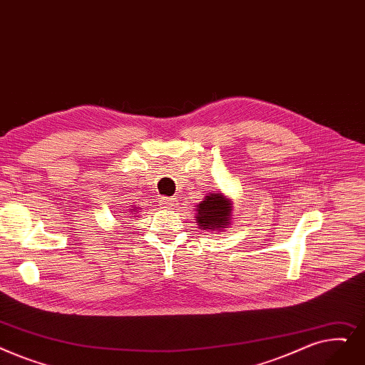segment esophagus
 Instances as JSON below:
<instances>
[{"mask_svg":"<svg viewBox=\"0 0 365 365\" xmlns=\"http://www.w3.org/2000/svg\"><path fill=\"white\" fill-rule=\"evenodd\" d=\"M174 198H171V197H164L163 200H161V202H163V205H164V209H171L173 205H174Z\"/></svg>","mask_w":365,"mask_h":365,"instance_id":"1","label":"esophagus"}]
</instances>
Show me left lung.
Wrapping results in <instances>:
<instances>
[{
    "instance_id": "1",
    "label": "left lung",
    "mask_w": 365,
    "mask_h": 365,
    "mask_svg": "<svg viewBox=\"0 0 365 365\" xmlns=\"http://www.w3.org/2000/svg\"><path fill=\"white\" fill-rule=\"evenodd\" d=\"M230 213V201L220 194H212L200 202L197 222L202 230H220L228 225Z\"/></svg>"
}]
</instances>
